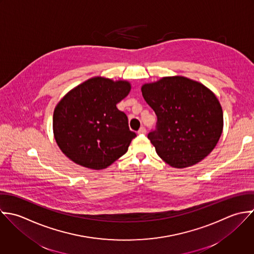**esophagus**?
Instances as JSON below:
<instances>
[{"instance_id":"34e87169","label":"esophagus","mask_w":254,"mask_h":254,"mask_svg":"<svg viewBox=\"0 0 254 254\" xmlns=\"http://www.w3.org/2000/svg\"><path fill=\"white\" fill-rule=\"evenodd\" d=\"M146 128L145 127H141L140 129H139V131H138V134L139 135H145L146 134Z\"/></svg>"}]
</instances>
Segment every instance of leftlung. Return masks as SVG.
<instances>
[{"label":"left lung","instance_id":"obj_1","mask_svg":"<svg viewBox=\"0 0 254 254\" xmlns=\"http://www.w3.org/2000/svg\"><path fill=\"white\" fill-rule=\"evenodd\" d=\"M141 89L158 117L156 130L148 138L163 161L184 169L214 150L223 132L224 117L213 91L181 76L165 77Z\"/></svg>","mask_w":254,"mask_h":254}]
</instances>
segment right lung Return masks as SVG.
<instances>
[{
    "instance_id": "1",
    "label": "right lung",
    "mask_w": 254,
    "mask_h": 254,
    "mask_svg": "<svg viewBox=\"0 0 254 254\" xmlns=\"http://www.w3.org/2000/svg\"><path fill=\"white\" fill-rule=\"evenodd\" d=\"M127 81L94 77L70 90L57 104L53 132L61 151L87 169H106L136 137L116 104L130 92Z\"/></svg>"
}]
</instances>
